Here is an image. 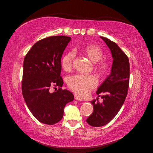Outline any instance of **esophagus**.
<instances>
[{
    "label": "esophagus",
    "instance_id": "obj_1",
    "mask_svg": "<svg viewBox=\"0 0 153 153\" xmlns=\"http://www.w3.org/2000/svg\"><path fill=\"white\" fill-rule=\"evenodd\" d=\"M75 99L78 101H83V99L82 98H80V96H78L77 95H75Z\"/></svg>",
    "mask_w": 153,
    "mask_h": 153
}]
</instances>
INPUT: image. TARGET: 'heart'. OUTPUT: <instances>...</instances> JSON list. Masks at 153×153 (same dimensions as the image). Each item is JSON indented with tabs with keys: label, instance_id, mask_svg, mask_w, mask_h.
<instances>
[{
	"label": "heart",
	"instance_id": "heart-1",
	"mask_svg": "<svg viewBox=\"0 0 153 153\" xmlns=\"http://www.w3.org/2000/svg\"><path fill=\"white\" fill-rule=\"evenodd\" d=\"M84 53L90 61L96 64L95 68L101 75H104L109 68V64L101 60L103 53L99 46L94 44H89L82 49ZM75 54L70 52L64 55L61 60V66L65 71H69L72 68ZM98 84L97 79L93 75H85L77 74L69 77L68 85L69 89L80 96H85L95 88Z\"/></svg>",
	"mask_w": 153,
	"mask_h": 153
}]
</instances>
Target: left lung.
<instances>
[{
    "label": "left lung",
    "mask_w": 153,
    "mask_h": 153,
    "mask_svg": "<svg viewBox=\"0 0 153 153\" xmlns=\"http://www.w3.org/2000/svg\"><path fill=\"white\" fill-rule=\"evenodd\" d=\"M100 38L110 49L113 62L110 75L96 91L98 96L105 94L101 96L103 101H91L94 111L86 121L93 127L105 126L117 114L126 100L129 80V62L126 55L115 43L104 37Z\"/></svg>",
    "instance_id": "1"
}]
</instances>
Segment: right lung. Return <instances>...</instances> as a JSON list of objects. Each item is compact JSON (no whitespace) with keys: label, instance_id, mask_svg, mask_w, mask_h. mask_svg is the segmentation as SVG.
<instances>
[{"label":"right lung","instance_id":"obj_1","mask_svg":"<svg viewBox=\"0 0 153 153\" xmlns=\"http://www.w3.org/2000/svg\"><path fill=\"white\" fill-rule=\"evenodd\" d=\"M70 37L55 36L36 42L24 61L22 94L32 114L41 123L52 125L62 119L66 105L74 96L61 88L49 91L51 87H62L61 57Z\"/></svg>","mask_w":153,"mask_h":153}]
</instances>
